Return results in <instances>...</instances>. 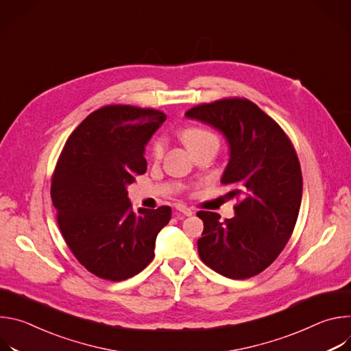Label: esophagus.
Here are the masks:
<instances>
[{
  "label": "esophagus",
  "mask_w": 351,
  "mask_h": 351,
  "mask_svg": "<svg viewBox=\"0 0 351 351\" xmlns=\"http://www.w3.org/2000/svg\"><path fill=\"white\" fill-rule=\"evenodd\" d=\"M176 210H178L179 213H182L183 215H186V217H191V215H193V210H191L190 207H187V206L182 204V203L176 204Z\"/></svg>",
  "instance_id": "obj_1"
}]
</instances>
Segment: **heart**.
Here are the masks:
<instances>
[{"instance_id":"1","label":"heart","mask_w":351,"mask_h":351,"mask_svg":"<svg viewBox=\"0 0 351 351\" xmlns=\"http://www.w3.org/2000/svg\"><path fill=\"white\" fill-rule=\"evenodd\" d=\"M215 137L214 133H211L210 130H206V129H202V128H194V126H190V128H186L183 132H182V138L184 141V144L190 148L195 147L197 144H199L202 141L207 140V138H213ZM152 156L154 158H158L161 157L162 152H164V140L162 138H156L153 143H152Z\"/></svg>"}]
</instances>
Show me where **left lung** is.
I'll return each instance as SVG.
<instances>
[{"instance_id": "8db88e82", "label": "left lung", "mask_w": 351, "mask_h": 351, "mask_svg": "<svg viewBox=\"0 0 351 351\" xmlns=\"http://www.w3.org/2000/svg\"><path fill=\"white\" fill-rule=\"evenodd\" d=\"M219 130L229 144L221 182L236 198L234 217L198 211L204 230L198 256L215 272L247 279L268 268L289 241L302 204L303 176L282 128L247 98H223L184 114Z\"/></svg>"}]
</instances>
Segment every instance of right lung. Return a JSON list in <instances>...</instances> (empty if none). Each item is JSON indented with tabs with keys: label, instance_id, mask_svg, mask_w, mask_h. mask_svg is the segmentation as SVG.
Here are the masks:
<instances>
[{
	"label": "right lung",
	"instance_id": "add662e5",
	"mask_svg": "<svg viewBox=\"0 0 351 351\" xmlns=\"http://www.w3.org/2000/svg\"><path fill=\"white\" fill-rule=\"evenodd\" d=\"M165 119L152 108L107 106L91 112L62 148L51 182L57 221L76 260L98 278L126 280L154 258L172 210L134 213L126 189L147 171L145 144Z\"/></svg>",
	"mask_w": 351,
	"mask_h": 351
}]
</instances>
